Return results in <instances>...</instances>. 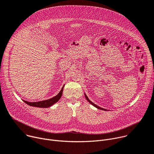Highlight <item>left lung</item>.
I'll list each match as a JSON object with an SVG mask.
<instances>
[{
  "label": "left lung",
  "instance_id": "8db88e82",
  "mask_svg": "<svg viewBox=\"0 0 154 154\" xmlns=\"http://www.w3.org/2000/svg\"><path fill=\"white\" fill-rule=\"evenodd\" d=\"M85 97H86L87 100V101H88V102H89L90 104H91L93 106H94V107H96V108L99 109H101V110H107L106 109H103V108H101V107H99V106H97V105H96L95 104H94L93 103H92V102H91V101H90V100L88 98V97L87 96V95H86V94H85Z\"/></svg>",
  "mask_w": 154,
  "mask_h": 154
}]
</instances>
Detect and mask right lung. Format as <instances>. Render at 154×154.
Segmentation results:
<instances>
[{"label": "right lung", "mask_w": 154, "mask_h": 154, "mask_svg": "<svg viewBox=\"0 0 154 154\" xmlns=\"http://www.w3.org/2000/svg\"><path fill=\"white\" fill-rule=\"evenodd\" d=\"M64 86V85H63V87L61 90L60 91V93L57 96H55L54 97H52V98H51V99H49V100H44V101H42L34 102V103L28 102V101H24V100H23V101L25 103H26L27 104H28L31 106L37 107H44V108L50 107L52 105H53L54 103L58 102L60 100V99L61 98V97L62 94H63Z\"/></svg>", "instance_id": "1"}]
</instances>
